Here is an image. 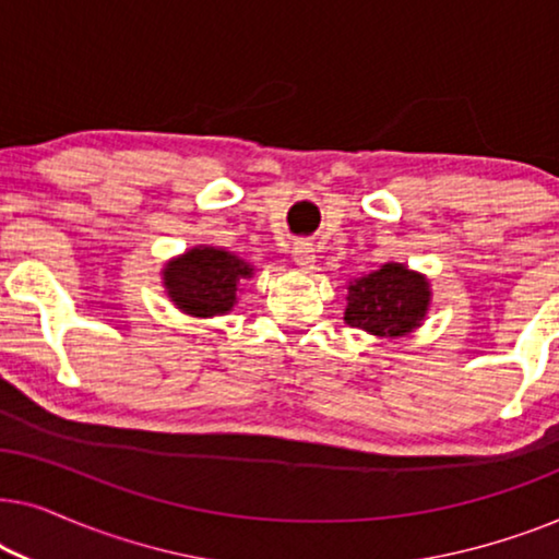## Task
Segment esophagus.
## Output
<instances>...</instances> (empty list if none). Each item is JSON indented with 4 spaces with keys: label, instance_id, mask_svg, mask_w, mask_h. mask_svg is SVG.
<instances>
[{
    "label": "esophagus",
    "instance_id": "obj_1",
    "mask_svg": "<svg viewBox=\"0 0 559 559\" xmlns=\"http://www.w3.org/2000/svg\"><path fill=\"white\" fill-rule=\"evenodd\" d=\"M293 257L297 266H302V270H312L316 266V247L310 241H297L293 247Z\"/></svg>",
    "mask_w": 559,
    "mask_h": 559
}]
</instances>
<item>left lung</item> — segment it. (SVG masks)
Segmentation results:
<instances>
[{
    "label": "left lung",
    "mask_w": 559,
    "mask_h": 559,
    "mask_svg": "<svg viewBox=\"0 0 559 559\" xmlns=\"http://www.w3.org/2000/svg\"><path fill=\"white\" fill-rule=\"evenodd\" d=\"M430 305V287L423 274L402 264H384L348 287L346 323L373 335H404L419 325Z\"/></svg>",
    "instance_id": "obj_1"
}]
</instances>
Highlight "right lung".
Here are the masks:
<instances>
[{
	"instance_id": "obj_1",
	"label": "right lung",
	"mask_w": 559,
	"mask_h": 559,
	"mask_svg": "<svg viewBox=\"0 0 559 559\" xmlns=\"http://www.w3.org/2000/svg\"><path fill=\"white\" fill-rule=\"evenodd\" d=\"M251 266L224 249H190L165 266L167 295L190 316L209 318L228 312L236 302V285L249 277Z\"/></svg>"
}]
</instances>
